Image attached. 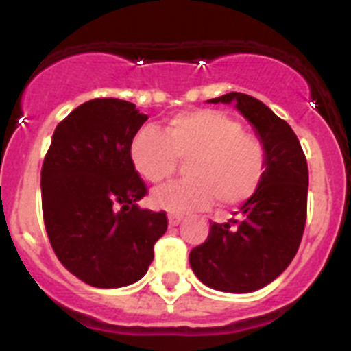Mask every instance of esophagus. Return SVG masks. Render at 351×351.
<instances>
[{"label":"esophagus","instance_id":"1","mask_svg":"<svg viewBox=\"0 0 351 351\" xmlns=\"http://www.w3.org/2000/svg\"><path fill=\"white\" fill-rule=\"evenodd\" d=\"M181 221H182L181 214H176V213L169 214V225L170 226H178Z\"/></svg>","mask_w":351,"mask_h":351}]
</instances>
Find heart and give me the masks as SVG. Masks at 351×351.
<instances>
[{
    "label": "heart",
    "instance_id": "b5f03b06",
    "mask_svg": "<svg viewBox=\"0 0 351 351\" xmlns=\"http://www.w3.org/2000/svg\"><path fill=\"white\" fill-rule=\"evenodd\" d=\"M188 160V178L160 186L151 195L158 209L188 213L247 202L267 172V149L228 114L213 108L188 110L167 121L163 133L144 126L130 141V161L138 176L161 182Z\"/></svg>",
    "mask_w": 351,
    "mask_h": 351
}]
</instances>
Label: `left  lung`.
Returning <instances> with one entry per match:
<instances>
[{"mask_svg":"<svg viewBox=\"0 0 351 351\" xmlns=\"http://www.w3.org/2000/svg\"><path fill=\"white\" fill-rule=\"evenodd\" d=\"M210 104H232L267 149V172L258 191L226 223H213L206 243L193 247L190 265L209 288L255 291L274 281L295 256L308 213V163L287 121L244 93Z\"/></svg>","mask_w":351,"mask_h":351,"instance_id":"obj_1","label":"left lung"}]
</instances>
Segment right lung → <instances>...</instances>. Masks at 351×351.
Wrapping results in <instances>:
<instances>
[{
  "mask_svg": "<svg viewBox=\"0 0 351 351\" xmlns=\"http://www.w3.org/2000/svg\"><path fill=\"white\" fill-rule=\"evenodd\" d=\"M145 121L130 101L89 100L56 126L43 160L42 210L51 246L91 287L141 280L167 232L165 210L138 207L147 186L130 161V141Z\"/></svg>",
  "mask_w": 351,
  "mask_h": 351,
  "instance_id": "add662e5",
  "label": "right lung"
}]
</instances>
